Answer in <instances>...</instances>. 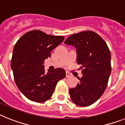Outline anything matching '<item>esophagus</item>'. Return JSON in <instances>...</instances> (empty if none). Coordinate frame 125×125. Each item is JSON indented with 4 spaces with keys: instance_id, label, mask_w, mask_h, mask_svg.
Wrapping results in <instances>:
<instances>
[{
    "instance_id": "1",
    "label": "esophagus",
    "mask_w": 125,
    "mask_h": 125,
    "mask_svg": "<svg viewBox=\"0 0 125 125\" xmlns=\"http://www.w3.org/2000/svg\"><path fill=\"white\" fill-rule=\"evenodd\" d=\"M66 78H70L71 76V74L69 73V72H68V71H66Z\"/></svg>"
}]
</instances>
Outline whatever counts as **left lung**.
Returning <instances> with one entry per match:
<instances>
[{"instance_id":"8db88e82","label":"left lung","mask_w":125,"mask_h":125,"mask_svg":"<svg viewBox=\"0 0 125 125\" xmlns=\"http://www.w3.org/2000/svg\"><path fill=\"white\" fill-rule=\"evenodd\" d=\"M64 44L76 48L77 64L81 65L83 74L77 86L69 89L71 98L77 105L88 106L106 88L111 72L110 51L102 37L91 31L72 34Z\"/></svg>"}]
</instances>
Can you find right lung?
Listing matches in <instances>:
<instances>
[{"label":"right lung","instance_id":"right-lung-1","mask_svg":"<svg viewBox=\"0 0 125 125\" xmlns=\"http://www.w3.org/2000/svg\"><path fill=\"white\" fill-rule=\"evenodd\" d=\"M64 39L39 30L24 34L13 49L11 68L17 88L29 100L45 102L52 95L57 82L66 77L64 69L57 68L45 73L44 60Z\"/></svg>","mask_w":125,"mask_h":125}]
</instances>
